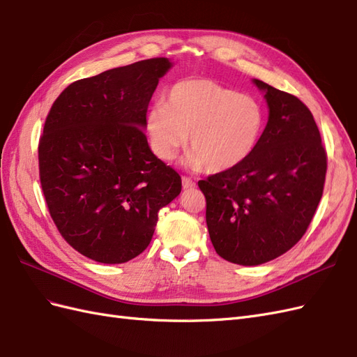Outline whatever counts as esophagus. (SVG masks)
I'll return each mask as SVG.
<instances>
[{
  "label": "esophagus",
  "instance_id": "1",
  "mask_svg": "<svg viewBox=\"0 0 357 357\" xmlns=\"http://www.w3.org/2000/svg\"><path fill=\"white\" fill-rule=\"evenodd\" d=\"M181 185L185 189H192L195 188V181H192V178L189 177H181Z\"/></svg>",
  "mask_w": 357,
  "mask_h": 357
}]
</instances>
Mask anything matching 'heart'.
Here are the masks:
<instances>
[{
    "instance_id": "b5f03b06",
    "label": "heart",
    "mask_w": 357,
    "mask_h": 357,
    "mask_svg": "<svg viewBox=\"0 0 357 357\" xmlns=\"http://www.w3.org/2000/svg\"><path fill=\"white\" fill-rule=\"evenodd\" d=\"M264 125L265 112L256 98L208 79L176 83L164 105H153L146 117L150 147L159 159L174 158L188 139L185 165L214 174L241 165Z\"/></svg>"
}]
</instances>
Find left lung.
Instances as JSON below:
<instances>
[{
    "instance_id": "1",
    "label": "left lung",
    "mask_w": 357,
    "mask_h": 357,
    "mask_svg": "<svg viewBox=\"0 0 357 357\" xmlns=\"http://www.w3.org/2000/svg\"><path fill=\"white\" fill-rule=\"evenodd\" d=\"M268 123L241 165L199 180L210 240L220 257L253 266L290 250L305 234L323 195L326 150L308 107L255 79Z\"/></svg>"
}]
</instances>
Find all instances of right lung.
Returning a JSON list of instances; mask_svg holds the SVG:
<instances>
[{
  "instance_id": "obj_1",
  "label": "right lung",
  "mask_w": 357,
  "mask_h": 357,
  "mask_svg": "<svg viewBox=\"0 0 357 357\" xmlns=\"http://www.w3.org/2000/svg\"><path fill=\"white\" fill-rule=\"evenodd\" d=\"M167 58L138 61L71 83L38 143L41 189L59 234L83 256L123 264L152 241L158 213L181 177L149 147L146 114Z\"/></svg>"
}]
</instances>
